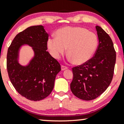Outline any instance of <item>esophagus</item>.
Instances as JSON below:
<instances>
[{
  "mask_svg": "<svg viewBox=\"0 0 124 124\" xmlns=\"http://www.w3.org/2000/svg\"><path fill=\"white\" fill-rule=\"evenodd\" d=\"M68 69V67H66V66H63V65H62V70H66V69Z\"/></svg>",
  "mask_w": 124,
  "mask_h": 124,
  "instance_id": "1",
  "label": "esophagus"
}]
</instances>
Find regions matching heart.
<instances>
[{
	"label": "heart",
	"mask_w": 124,
	"mask_h": 124,
	"mask_svg": "<svg viewBox=\"0 0 124 124\" xmlns=\"http://www.w3.org/2000/svg\"><path fill=\"white\" fill-rule=\"evenodd\" d=\"M98 46L96 35L78 26L60 29L56 32V38H50L47 41V47L54 58H60L68 48L70 60L78 65L88 62L96 51Z\"/></svg>",
	"instance_id": "heart-1"
}]
</instances>
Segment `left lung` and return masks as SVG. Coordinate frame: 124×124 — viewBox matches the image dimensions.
<instances>
[{
  "mask_svg": "<svg viewBox=\"0 0 124 124\" xmlns=\"http://www.w3.org/2000/svg\"><path fill=\"white\" fill-rule=\"evenodd\" d=\"M99 45L94 55L85 63L72 69L73 78L70 89L79 99H96L106 90L112 80L116 52L109 35L96 26Z\"/></svg>",
  "mask_w": 124,
  "mask_h": 124,
  "instance_id": "8db88e82",
  "label": "left lung"
}]
</instances>
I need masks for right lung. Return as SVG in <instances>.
Wrapping results in <instances>:
<instances>
[{
  "label": "right lung",
  "mask_w": 124,
  "mask_h": 124,
  "mask_svg": "<svg viewBox=\"0 0 124 124\" xmlns=\"http://www.w3.org/2000/svg\"><path fill=\"white\" fill-rule=\"evenodd\" d=\"M48 34L42 25L27 28L15 37L7 54V70L15 89L31 101L44 99L51 93L55 77L61 70L60 63L47 51ZM33 48L34 56L26 66L18 62L21 46Z\"/></svg>",
  "instance_id": "obj_1"
}]
</instances>
